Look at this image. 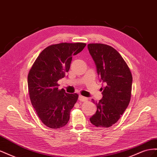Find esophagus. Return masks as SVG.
<instances>
[{
    "label": "esophagus",
    "instance_id": "34e87169",
    "mask_svg": "<svg viewBox=\"0 0 157 157\" xmlns=\"http://www.w3.org/2000/svg\"><path fill=\"white\" fill-rule=\"evenodd\" d=\"M78 99L80 101H86L88 100V98L81 96V95H80L79 97H78Z\"/></svg>",
    "mask_w": 157,
    "mask_h": 157
}]
</instances>
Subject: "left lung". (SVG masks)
<instances>
[{
    "label": "left lung",
    "mask_w": 157,
    "mask_h": 157,
    "mask_svg": "<svg viewBox=\"0 0 157 157\" xmlns=\"http://www.w3.org/2000/svg\"><path fill=\"white\" fill-rule=\"evenodd\" d=\"M88 49L96 66L103 98L96 103L97 111L90 118L92 124L109 128L119 120L130 101L132 76L121 54L113 47L103 44H89Z\"/></svg>",
    "instance_id": "left-lung-1"
}]
</instances>
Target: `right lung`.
<instances>
[{"label":"right lung","mask_w":157,"mask_h":157,"mask_svg":"<svg viewBox=\"0 0 157 157\" xmlns=\"http://www.w3.org/2000/svg\"><path fill=\"white\" fill-rule=\"evenodd\" d=\"M86 45L82 42H63L49 46L41 52L32 65L27 77L31 102L47 127L57 129L67 124L70 111L78 95L59 90L58 81L69 71L72 57Z\"/></svg>","instance_id":"right-lung-1"}]
</instances>
